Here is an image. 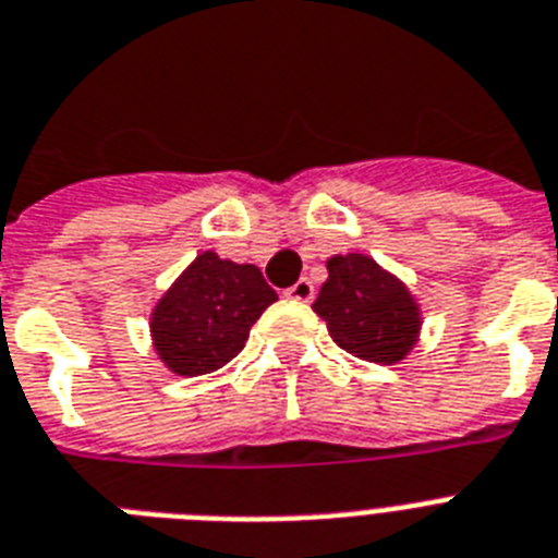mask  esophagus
Wrapping results in <instances>:
<instances>
[{
	"label": "esophagus",
	"mask_w": 558,
	"mask_h": 558,
	"mask_svg": "<svg viewBox=\"0 0 558 558\" xmlns=\"http://www.w3.org/2000/svg\"><path fill=\"white\" fill-rule=\"evenodd\" d=\"M287 298H292V301H312V298H315V287H312V280L310 278H301L298 280V283H294V287H289L287 292Z\"/></svg>",
	"instance_id": "obj_1"
}]
</instances>
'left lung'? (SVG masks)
<instances>
[{"instance_id": "obj_1", "label": "left lung", "mask_w": 558, "mask_h": 558, "mask_svg": "<svg viewBox=\"0 0 558 558\" xmlns=\"http://www.w3.org/2000/svg\"><path fill=\"white\" fill-rule=\"evenodd\" d=\"M312 310L341 350L373 364H398L415 347L421 310L410 289L366 255H335Z\"/></svg>"}]
</instances>
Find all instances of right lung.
I'll list each match as a JSON object with an SVG mask.
<instances>
[{
    "mask_svg": "<svg viewBox=\"0 0 558 558\" xmlns=\"http://www.w3.org/2000/svg\"><path fill=\"white\" fill-rule=\"evenodd\" d=\"M275 301L257 266L203 252L154 306V350L177 375L215 373L243 350L252 324Z\"/></svg>",
    "mask_w": 558,
    "mask_h": 558,
    "instance_id": "right-lung-1",
    "label": "right lung"
}]
</instances>
